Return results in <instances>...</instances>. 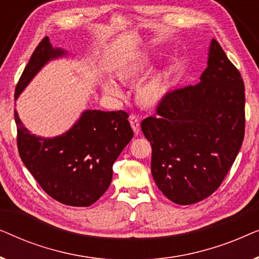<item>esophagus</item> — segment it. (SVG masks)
Wrapping results in <instances>:
<instances>
[{
    "label": "esophagus",
    "instance_id": "34e87169",
    "mask_svg": "<svg viewBox=\"0 0 259 259\" xmlns=\"http://www.w3.org/2000/svg\"><path fill=\"white\" fill-rule=\"evenodd\" d=\"M130 123H131V126H132V130H133L134 133L138 134L140 132V121L136 115H131L130 116Z\"/></svg>",
    "mask_w": 259,
    "mask_h": 259
}]
</instances>
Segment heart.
<instances>
[{"label":"heart","mask_w":259,"mask_h":259,"mask_svg":"<svg viewBox=\"0 0 259 259\" xmlns=\"http://www.w3.org/2000/svg\"><path fill=\"white\" fill-rule=\"evenodd\" d=\"M150 66V59L145 55L131 56L125 59L116 67L114 75L116 80L122 83H136L141 79L147 67ZM168 80L164 72L152 74L151 76L138 83L136 87V100L140 107L151 109L157 107L164 100L167 93ZM104 92L109 97L120 98L121 90L114 81L107 80L104 83Z\"/></svg>","instance_id":"1"}]
</instances>
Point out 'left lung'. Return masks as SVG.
<instances>
[{"label": "left lung", "mask_w": 259, "mask_h": 259, "mask_svg": "<svg viewBox=\"0 0 259 259\" xmlns=\"http://www.w3.org/2000/svg\"><path fill=\"white\" fill-rule=\"evenodd\" d=\"M141 131L154 182L173 203L196 204L221 186L242 147L245 88L214 38L200 82L166 93Z\"/></svg>", "instance_id": "obj_1"}]
</instances>
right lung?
<instances>
[{"label":"right lung","mask_w":259,"mask_h":259,"mask_svg":"<svg viewBox=\"0 0 259 259\" xmlns=\"http://www.w3.org/2000/svg\"><path fill=\"white\" fill-rule=\"evenodd\" d=\"M46 36L24 68L15 99L49 60L65 55ZM17 150L23 164L48 196L69 206H90L111 185L112 166L133 138L128 114L123 111H84L62 136L30 134L15 111Z\"/></svg>","instance_id":"right-lung-1"}]
</instances>
